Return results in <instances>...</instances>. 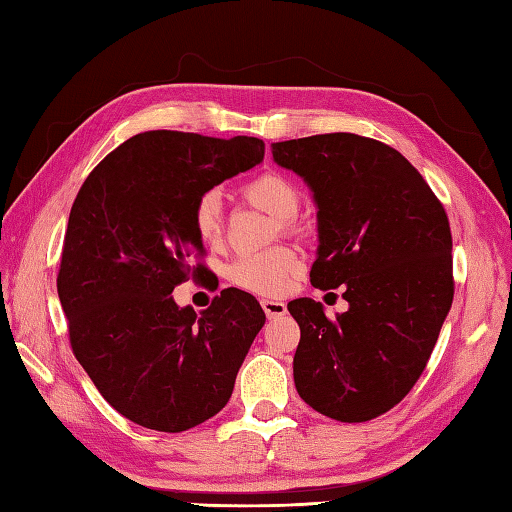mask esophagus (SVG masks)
Masks as SVG:
<instances>
[{
	"instance_id": "esophagus-1",
	"label": "esophagus",
	"mask_w": 512,
	"mask_h": 512,
	"mask_svg": "<svg viewBox=\"0 0 512 512\" xmlns=\"http://www.w3.org/2000/svg\"><path fill=\"white\" fill-rule=\"evenodd\" d=\"M262 308H264L268 319H279V317H284V314L288 312L286 303L284 301H275V299H264L262 301Z\"/></svg>"
}]
</instances>
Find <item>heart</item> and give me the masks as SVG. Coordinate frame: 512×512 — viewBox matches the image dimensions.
<instances>
[{
  "label": "heart",
  "instance_id": "obj_1",
  "mask_svg": "<svg viewBox=\"0 0 512 512\" xmlns=\"http://www.w3.org/2000/svg\"><path fill=\"white\" fill-rule=\"evenodd\" d=\"M244 198L279 220L284 231H292V217L299 211L301 193L297 184L279 171H264L242 187ZM193 228L206 246L222 239V200L217 191H206L193 206ZM301 273L297 253L288 246L268 248L264 253L242 255L228 268V279L237 288L262 297H281L295 284Z\"/></svg>",
  "mask_w": 512,
  "mask_h": 512
}]
</instances>
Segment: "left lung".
<instances>
[{
    "label": "left lung",
    "instance_id": "8db88e82",
    "mask_svg": "<svg viewBox=\"0 0 512 512\" xmlns=\"http://www.w3.org/2000/svg\"><path fill=\"white\" fill-rule=\"evenodd\" d=\"M317 204L310 281L343 286L345 312L314 299L288 310L301 328L292 372L299 396L341 422H365L409 394L453 303L451 228L444 206L394 147L356 134L273 143Z\"/></svg>",
    "mask_w": 512,
    "mask_h": 512
}]
</instances>
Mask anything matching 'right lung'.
Returning a JSON list of instances; mask_svg holds the SVG:
<instances>
[{
    "mask_svg": "<svg viewBox=\"0 0 512 512\" xmlns=\"http://www.w3.org/2000/svg\"><path fill=\"white\" fill-rule=\"evenodd\" d=\"M264 160L259 138L145 132L83 182L63 239L57 290L70 343L101 396L140 427L180 433L213 418L264 328L253 295L226 288L202 314L171 292L202 279L193 206Z\"/></svg>",
    "mask_w": 512,
    "mask_h": 512,
    "instance_id": "right-lung-1",
    "label": "right lung"
}]
</instances>
